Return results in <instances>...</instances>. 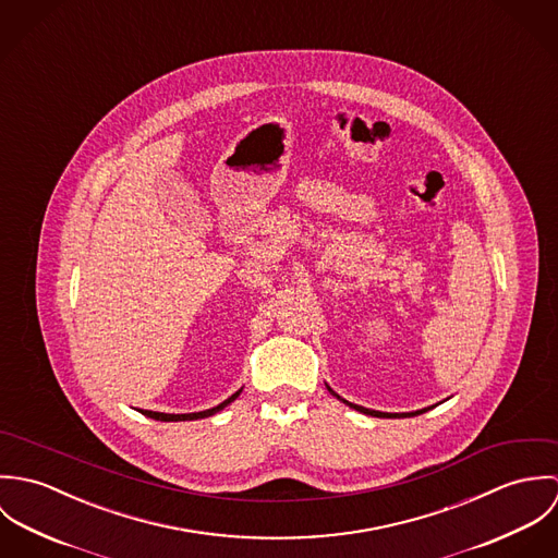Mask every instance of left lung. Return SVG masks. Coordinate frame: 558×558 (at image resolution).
Returning a JSON list of instances; mask_svg holds the SVG:
<instances>
[{
	"label": "left lung",
	"instance_id": "left-lung-1",
	"mask_svg": "<svg viewBox=\"0 0 558 558\" xmlns=\"http://www.w3.org/2000/svg\"><path fill=\"white\" fill-rule=\"evenodd\" d=\"M330 391V389H328ZM332 396L337 399L339 396L335 393V391H330ZM343 403H348L350 408H354V410H359V412H363V414H372V416H383V418H391V416H416V414H421V412H425V410H429V408H423V410H416V412H403V414H389V412H378V410H369V408H363V405H356V403H350V401H345V399H341Z\"/></svg>",
	"mask_w": 558,
	"mask_h": 558
}]
</instances>
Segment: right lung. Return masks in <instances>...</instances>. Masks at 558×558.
I'll list each match as a JSON object with an SVG mask.
<instances>
[{
  "label": "right lung",
  "instance_id": "right-lung-1",
  "mask_svg": "<svg viewBox=\"0 0 558 558\" xmlns=\"http://www.w3.org/2000/svg\"><path fill=\"white\" fill-rule=\"evenodd\" d=\"M239 393H234L232 398L226 399L223 403H219V405H215V408H210V410H202V412H191V414H165V412H153V410H142V414H146V416H150V418H157V421H191V418H204V416H213L215 412H219V410H223L228 403H232L234 399L239 398Z\"/></svg>",
  "mask_w": 558,
  "mask_h": 558
}]
</instances>
